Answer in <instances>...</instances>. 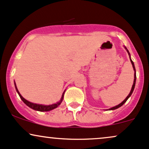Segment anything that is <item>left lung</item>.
I'll list each match as a JSON object with an SVG mask.
<instances>
[{"mask_svg":"<svg viewBox=\"0 0 149 149\" xmlns=\"http://www.w3.org/2000/svg\"><path fill=\"white\" fill-rule=\"evenodd\" d=\"M125 49H126V47H125ZM127 53H128V54L129 55H130V53H129V52H128V50L127 49ZM130 61H131V63H132V67H133V69H134V72H135V73H134V83H133V85H132V89H131V91H130V93H129V95L127 96V97L126 98H125V100H124L123 101V102H122L121 103H120L119 104H118V105H116V106H115V107H112V108H111V109H109V110H113V109H118V107H121L122 105H123V104H124V103H125V102H126V101L127 100V99L129 98V97H130V96L132 95V92H133V91H134V86H135V83H136V70H135V68H134V63H133V61H132V60H131V58H130Z\"/></svg>","mask_w":149,"mask_h":149,"instance_id":"obj_1","label":"left lung"}]
</instances>
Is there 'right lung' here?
<instances>
[{"instance_id":"right-lung-1","label":"right lung","mask_w":149,"mask_h":149,"mask_svg":"<svg viewBox=\"0 0 149 149\" xmlns=\"http://www.w3.org/2000/svg\"><path fill=\"white\" fill-rule=\"evenodd\" d=\"M15 85L16 90H17V93H18L19 97H20V98L22 100L23 102L25 103L26 105L29 106V107H31V109H34V110H36V111H51V110L55 109V108H56L57 107H58L59 105H60L61 103L62 102L63 99V96H64L65 91L63 92V93L61 100L59 101V102H58L57 103H56V104H51V105H42V104H35V103H32V102H29V101L26 100V99H24V97H23L21 95V94L19 93V92L18 91V89H17V86H16L15 83Z\"/></svg>"}]
</instances>
